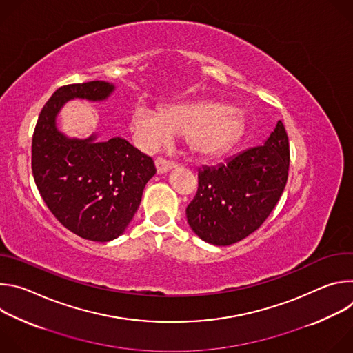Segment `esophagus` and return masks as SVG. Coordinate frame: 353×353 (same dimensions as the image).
<instances>
[{
  "mask_svg": "<svg viewBox=\"0 0 353 353\" xmlns=\"http://www.w3.org/2000/svg\"><path fill=\"white\" fill-rule=\"evenodd\" d=\"M155 166H157L158 174H163V173L169 172L170 169H173V168H174V163H173V162H169V161H166V159H163V158H158V159L155 161Z\"/></svg>",
  "mask_w": 353,
  "mask_h": 353,
  "instance_id": "obj_1",
  "label": "esophagus"
}]
</instances>
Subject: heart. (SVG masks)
Segmentation results:
<instances>
[{
	"instance_id": "heart-1",
	"label": "heart",
	"mask_w": 353,
	"mask_h": 353,
	"mask_svg": "<svg viewBox=\"0 0 353 353\" xmlns=\"http://www.w3.org/2000/svg\"><path fill=\"white\" fill-rule=\"evenodd\" d=\"M241 128L240 114L219 102L170 105L161 112L139 105L131 116V131L145 148H159L168 143L173 134L184 132L188 148L204 158L226 152Z\"/></svg>"
}]
</instances>
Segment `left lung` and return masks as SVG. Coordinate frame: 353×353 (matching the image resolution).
<instances>
[{
	"mask_svg": "<svg viewBox=\"0 0 353 353\" xmlns=\"http://www.w3.org/2000/svg\"><path fill=\"white\" fill-rule=\"evenodd\" d=\"M288 170L289 141L279 120L263 145L198 170V191L185 210L191 230L214 245L243 240L275 208Z\"/></svg>",
	"mask_w": 353,
	"mask_h": 353,
	"instance_id": "left-lung-1",
	"label": "left lung"
}]
</instances>
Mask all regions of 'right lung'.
Segmentation results:
<instances>
[{"instance_id": "1", "label": "right lung", "mask_w": 353, "mask_h": 353, "mask_svg": "<svg viewBox=\"0 0 353 353\" xmlns=\"http://www.w3.org/2000/svg\"><path fill=\"white\" fill-rule=\"evenodd\" d=\"M114 90L105 81L59 88L41 109L32 139V172L48 210L72 233L102 243L128 228L157 173L154 161L120 137L71 138L59 130L57 116L70 100L105 102Z\"/></svg>"}]
</instances>
